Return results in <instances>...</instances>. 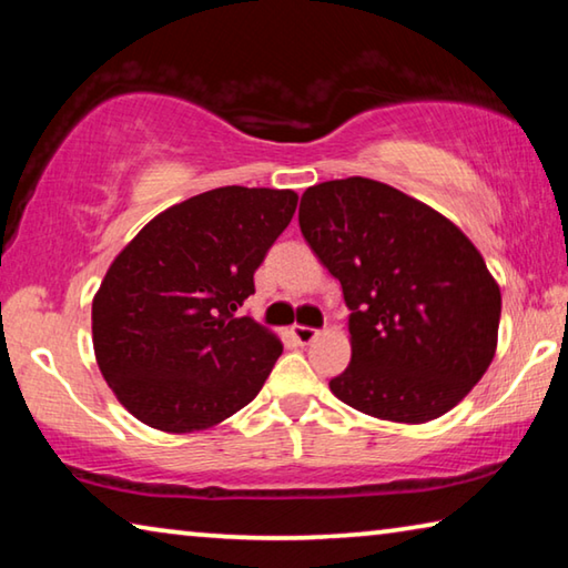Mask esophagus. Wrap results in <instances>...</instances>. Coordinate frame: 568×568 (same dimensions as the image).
<instances>
[{
  "label": "esophagus",
  "instance_id": "obj_1",
  "mask_svg": "<svg viewBox=\"0 0 568 568\" xmlns=\"http://www.w3.org/2000/svg\"><path fill=\"white\" fill-rule=\"evenodd\" d=\"M291 335H293V338H295L297 343H301V345H307V343H313L315 338H318V331L307 328V325H293Z\"/></svg>",
  "mask_w": 568,
  "mask_h": 568
}]
</instances>
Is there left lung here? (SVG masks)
<instances>
[{
	"mask_svg": "<svg viewBox=\"0 0 568 568\" xmlns=\"http://www.w3.org/2000/svg\"><path fill=\"white\" fill-rule=\"evenodd\" d=\"M297 223L351 307V363L333 396L408 426L458 406L491 365L501 321L476 245L438 210L368 178L307 187Z\"/></svg>",
	"mask_w": 568,
	"mask_h": 568,
	"instance_id": "obj_1",
	"label": "left lung"
}]
</instances>
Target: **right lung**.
Segmentation results:
<instances>
[{"mask_svg":"<svg viewBox=\"0 0 568 568\" xmlns=\"http://www.w3.org/2000/svg\"><path fill=\"white\" fill-rule=\"evenodd\" d=\"M295 207L293 190H207L162 210L120 250L94 293L92 345L134 418L192 434L261 393L283 343L237 311Z\"/></svg>","mask_w":568,"mask_h":568,"instance_id":"add662e5","label":"right lung"}]
</instances>
